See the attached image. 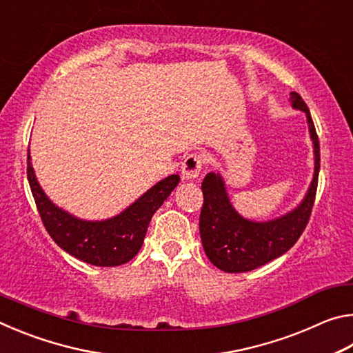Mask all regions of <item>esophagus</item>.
<instances>
[{
  "instance_id": "obj_1",
  "label": "esophagus",
  "mask_w": 353,
  "mask_h": 353,
  "mask_svg": "<svg viewBox=\"0 0 353 353\" xmlns=\"http://www.w3.org/2000/svg\"><path fill=\"white\" fill-rule=\"evenodd\" d=\"M202 166H204V157L201 154H190L182 163V177L188 179V181L196 179L201 174Z\"/></svg>"
}]
</instances>
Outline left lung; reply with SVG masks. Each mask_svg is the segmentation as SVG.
Here are the masks:
<instances>
[{
  "label": "left lung",
  "instance_id": "8db88e82",
  "mask_svg": "<svg viewBox=\"0 0 353 353\" xmlns=\"http://www.w3.org/2000/svg\"><path fill=\"white\" fill-rule=\"evenodd\" d=\"M291 104L307 115L310 135L314 148V174L305 198L294 210L283 216L255 223L238 214L227 196L223 177L208 172L202 182V204L199 232L205 254L218 270L224 272H246L260 268L294 246L305 230L318 190L321 166L319 140L307 104L301 94L291 92Z\"/></svg>",
  "mask_w": 353,
  "mask_h": 353
}]
</instances>
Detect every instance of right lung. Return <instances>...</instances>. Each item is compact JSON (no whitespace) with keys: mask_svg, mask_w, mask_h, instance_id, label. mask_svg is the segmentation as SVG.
<instances>
[{"mask_svg":"<svg viewBox=\"0 0 353 353\" xmlns=\"http://www.w3.org/2000/svg\"><path fill=\"white\" fill-rule=\"evenodd\" d=\"M28 181L41 223L57 246L88 265L110 268L124 265L139 254L152 214L162 207L181 177H165L126 210L104 221H83L52 204L34 174L29 151Z\"/></svg>","mask_w":353,"mask_h":353,"instance_id":"obj_1","label":"right lung"}]
</instances>
